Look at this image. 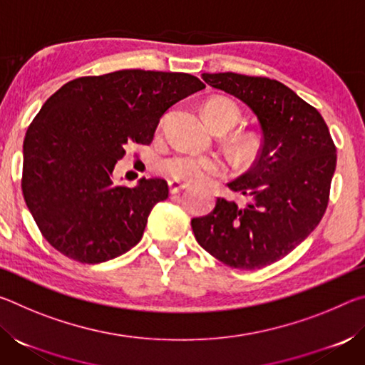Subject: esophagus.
<instances>
[{
    "mask_svg": "<svg viewBox=\"0 0 365 365\" xmlns=\"http://www.w3.org/2000/svg\"><path fill=\"white\" fill-rule=\"evenodd\" d=\"M185 188H188L187 183L178 182V180H169V193H170V195L180 193V191H183Z\"/></svg>",
    "mask_w": 365,
    "mask_h": 365,
    "instance_id": "esophagus-1",
    "label": "esophagus"
}]
</instances>
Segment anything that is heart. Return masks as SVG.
<instances>
[{
	"label": "heart",
	"mask_w": 365,
	"mask_h": 365,
	"mask_svg": "<svg viewBox=\"0 0 365 365\" xmlns=\"http://www.w3.org/2000/svg\"><path fill=\"white\" fill-rule=\"evenodd\" d=\"M205 117L214 130L227 132L238 122L240 109L232 100L225 96H214L205 104ZM256 146L252 135H242L235 140V148L240 153L250 154ZM225 164L215 154H191L175 153L164 158L159 163V172L170 180L185 183H200L212 175L224 172Z\"/></svg>",
	"instance_id": "b5f03b06"
}]
</instances>
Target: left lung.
<instances>
[{"mask_svg": "<svg viewBox=\"0 0 365 365\" xmlns=\"http://www.w3.org/2000/svg\"><path fill=\"white\" fill-rule=\"evenodd\" d=\"M214 88L248 104L262 130L252 168L228 188L245 205L217 197L212 212L191 220L209 255L233 269L256 270L304 242L329 206L336 146L319 110L279 80L202 73Z\"/></svg>", "mask_w": 365, "mask_h": 365, "instance_id": "obj_1", "label": "left lung"}]
</instances>
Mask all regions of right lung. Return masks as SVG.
<instances>
[{"label": "right lung", "mask_w": 365, "mask_h": 365, "mask_svg": "<svg viewBox=\"0 0 365 365\" xmlns=\"http://www.w3.org/2000/svg\"><path fill=\"white\" fill-rule=\"evenodd\" d=\"M205 86L183 72L127 69L73 78L48 98L24 140L22 193L54 250L100 264L140 242L168 183L115 185L114 165L128 145H150L165 110Z\"/></svg>", "instance_id": "obj_1"}]
</instances>
